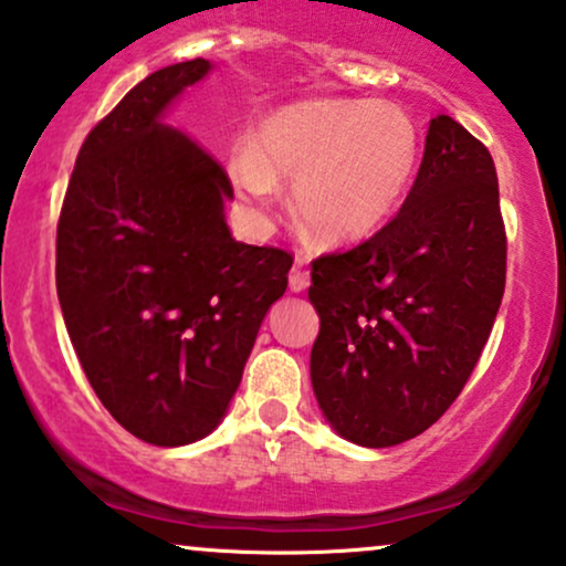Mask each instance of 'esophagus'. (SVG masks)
<instances>
[{
	"instance_id": "1",
	"label": "esophagus",
	"mask_w": 566,
	"mask_h": 566,
	"mask_svg": "<svg viewBox=\"0 0 566 566\" xmlns=\"http://www.w3.org/2000/svg\"><path fill=\"white\" fill-rule=\"evenodd\" d=\"M308 282H312V276H308V271L297 263L295 269L290 271V290H293V293H303V290L308 287Z\"/></svg>"
}]
</instances>
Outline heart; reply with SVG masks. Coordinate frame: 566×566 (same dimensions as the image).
<instances>
[{
  "mask_svg": "<svg viewBox=\"0 0 566 566\" xmlns=\"http://www.w3.org/2000/svg\"><path fill=\"white\" fill-rule=\"evenodd\" d=\"M421 158L413 117L389 102L306 98L269 112L254 147L233 153L239 190L258 209L293 179V212L325 244L359 241L387 222Z\"/></svg>",
  "mask_w": 566,
  "mask_h": 566,
  "instance_id": "b5f03b06",
  "label": "heart"
}]
</instances>
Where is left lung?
Masks as SVG:
<instances>
[{
    "label": "left lung",
    "mask_w": 566,
    "mask_h": 566,
    "mask_svg": "<svg viewBox=\"0 0 566 566\" xmlns=\"http://www.w3.org/2000/svg\"><path fill=\"white\" fill-rule=\"evenodd\" d=\"M505 263L492 153L454 117H432L400 212L312 263V384L340 438L387 449L449 411L494 327Z\"/></svg>",
    "instance_id": "8db88e82"
}]
</instances>
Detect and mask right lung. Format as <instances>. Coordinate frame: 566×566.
<instances>
[{
    "label": "right lung",
    "mask_w": 566,
    "mask_h": 566,
    "mask_svg": "<svg viewBox=\"0 0 566 566\" xmlns=\"http://www.w3.org/2000/svg\"><path fill=\"white\" fill-rule=\"evenodd\" d=\"M212 64L134 85L80 147L55 231V290L102 406L153 446L220 424L293 254L235 241L226 169L164 109Z\"/></svg>",
    "instance_id": "1"
}]
</instances>
